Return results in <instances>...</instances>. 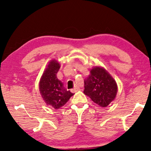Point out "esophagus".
I'll return each instance as SVG.
<instances>
[{"label":"esophagus","mask_w":151,"mask_h":151,"mask_svg":"<svg viewBox=\"0 0 151 151\" xmlns=\"http://www.w3.org/2000/svg\"><path fill=\"white\" fill-rule=\"evenodd\" d=\"M79 90H80V88L78 87V85H75V86H74V88H72V89L71 90V91L72 93H75V92L78 91H79Z\"/></svg>","instance_id":"esophagus-1"}]
</instances>
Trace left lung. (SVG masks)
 Returning <instances> with one entry per match:
<instances>
[{"label": "left lung", "mask_w": 151, "mask_h": 151, "mask_svg": "<svg viewBox=\"0 0 151 151\" xmlns=\"http://www.w3.org/2000/svg\"><path fill=\"white\" fill-rule=\"evenodd\" d=\"M84 82V93L100 106L106 107L115 98L117 83L103 67H94Z\"/></svg>", "instance_id": "1"}]
</instances>
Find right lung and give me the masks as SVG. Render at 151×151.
Here are the masks:
<instances>
[{
  "mask_svg": "<svg viewBox=\"0 0 151 151\" xmlns=\"http://www.w3.org/2000/svg\"><path fill=\"white\" fill-rule=\"evenodd\" d=\"M60 67V64L55 60L49 62L39 83V90L45 102L55 109L64 106L73 95L66 89L63 82L57 78Z\"/></svg>",
  "mask_w": 151,
  "mask_h": 151,
  "instance_id": "obj_1",
  "label": "right lung"
}]
</instances>
